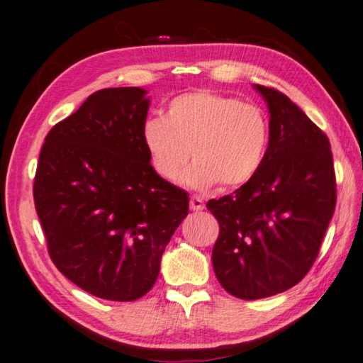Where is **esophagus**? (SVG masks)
<instances>
[{"label":"esophagus","instance_id":"1","mask_svg":"<svg viewBox=\"0 0 363 363\" xmlns=\"http://www.w3.org/2000/svg\"><path fill=\"white\" fill-rule=\"evenodd\" d=\"M189 204L193 211H203L204 209V199L201 198V196H191Z\"/></svg>","mask_w":363,"mask_h":363}]
</instances>
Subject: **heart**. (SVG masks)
Segmentation results:
<instances>
[{"instance_id":"1","label":"heart","mask_w":363,"mask_h":363,"mask_svg":"<svg viewBox=\"0 0 363 363\" xmlns=\"http://www.w3.org/2000/svg\"><path fill=\"white\" fill-rule=\"evenodd\" d=\"M148 162L164 181H176L189 155L186 186L204 189L247 184L259 172L269 142L264 113L253 104L211 91L181 94L165 116H152L142 126Z\"/></svg>"}]
</instances>
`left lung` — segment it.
Segmentation results:
<instances>
[{
    "label": "left lung",
    "instance_id": "1",
    "mask_svg": "<svg viewBox=\"0 0 363 363\" xmlns=\"http://www.w3.org/2000/svg\"><path fill=\"white\" fill-rule=\"evenodd\" d=\"M253 87L270 115L265 157L247 184L206 204L220 223L213 269L240 299L276 296L306 276L336 204L328 137L286 94Z\"/></svg>",
    "mask_w": 363,
    "mask_h": 363
}]
</instances>
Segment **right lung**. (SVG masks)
<instances>
[{
    "label": "right lung",
    "mask_w": 363,
    "mask_h": 363,
    "mask_svg": "<svg viewBox=\"0 0 363 363\" xmlns=\"http://www.w3.org/2000/svg\"><path fill=\"white\" fill-rule=\"evenodd\" d=\"M142 87L96 91L45 137L33 199L49 255L96 298L135 301L157 281L189 196L159 177L142 142Z\"/></svg>",
    "instance_id": "1"
}]
</instances>
